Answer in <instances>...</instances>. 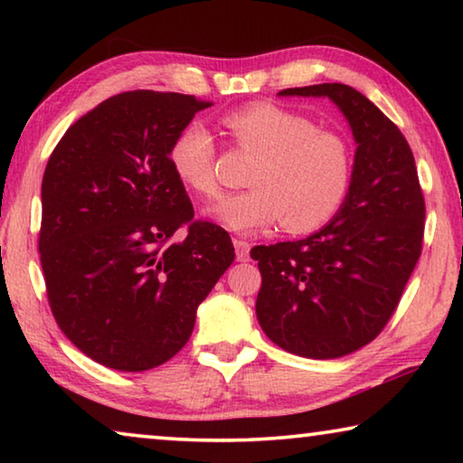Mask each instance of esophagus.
Instances as JSON below:
<instances>
[{"label": "esophagus", "mask_w": 463, "mask_h": 463, "mask_svg": "<svg viewBox=\"0 0 463 463\" xmlns=\"http://www.w3.org/2000/svg\"><path fill=\"white\" fill-rule=\"evenodd\" d=\"M232 245H234V253H237V261H249V250H250L249 242L242 239H232Z\"/></svg>", "instance_id": "esophagus-1"}]
</instances>
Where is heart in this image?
I'll return each mask as SVG.
<instances>
[{"instance_id":"heart-1","label":"heart","mask_w":463,"mask_h":463,"mask_svg":"<svg viewBox=\"0 0 463 463\" xmlns=\"http://www.w3.org/2000/svg\"><path fill=\"white\" fill-rule=\"evenodd\" d=\"M232 143L257 156L250 190L224 198L208 216L250 234L284 221L289 232H310L339 213L354 177V146L335 130L276 104H253L224 118ZM177 182L202 198H216V143L200 122L187 124L169 146Z\"/></svg>"}]
</instances>
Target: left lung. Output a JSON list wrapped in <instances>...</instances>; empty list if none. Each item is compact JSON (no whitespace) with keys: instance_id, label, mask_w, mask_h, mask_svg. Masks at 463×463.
<instances>
[{"instance_id":"8db88e82","label":"left lung","mask_w":463,"mask_h":463,"mask_svg":"<svg viewBox=\"0 0 463 463\" xmlns=\"http://www.w3.org/2000/svg\"><path fill=\"white\" fill-rule=\"evenodd\" d=\"M278 96L328 98L354 132V177L339 213L300 241L250 249L260 265L257 320L288 354L336 359L375 336L396 310L420 257L425 200L402 132L343 83Z\"/></svg>"}]
</instances>
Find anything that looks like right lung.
Here are the masks:
<instances>
[{
    "label": "right lung",
    "mask_w": 463,
    "mask_h": 463,
    "mask_svg": "<svg viewBox=\"0 0 463 463\" xmlns=\"http://www.w3.org/2000/svg\"><path fill=\"white\" fill-rule=\"evenodd\" d=\"M208 106L118 93L69 127L46 163L38 250L51 310L77 349L112 370L169 362L234 261L229 232L194 221L169 165L177 132Z\"/></svg>",
    "instance_id": "1"
}]
</instances>
